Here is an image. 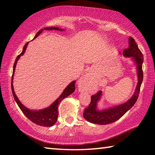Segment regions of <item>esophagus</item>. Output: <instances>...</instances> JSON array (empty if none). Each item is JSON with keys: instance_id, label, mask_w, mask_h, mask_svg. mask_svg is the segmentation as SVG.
<instances>
[{"instance_id": "1", "label": "esophagus", "mask_w": 155, "mask_h": 155, "mask_svg": "<svg viewBox=\"0 0 155 155\" xmlns=\"http://www.w3.org/2000/svg\"><path fill=\"white\" fill-rule=\"evenodd\" d=\"M90 78H91V74L90 73H87V74H85L83 76H82L78 81V90L80 91L84 90V87H85V85H87V83L90 81Z\"/></svg>"}]
</instances>
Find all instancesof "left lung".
I'll use <instances>...</instances> for the list:
<instances>
[{
	"mask_svg": "<svg viewBox=\"0 0 155 155\" xmlns=\"http://www.w3.org/2000/svg\"><path fill=\"white\" fill-rule=\"evenodd\" d=\"M119 54H122L127 58H130L135 65L137 83L135 91L132 96L124 103L102 109H98V105L103 97V91H99L95 95L91 96L90 105L84 111L83 117L88 122L93 123V124L104 125L117 121L128 110L132 108V107L135 104L138 98L140 87L143 81V54L140 50L139 49L135 41L131 37L128 38V48L124 49L122 53L119 52Z\"/></svg>",
	"mask_w": 155,
	"mask_h": 155,
	"instance_id": "8db88e82",
	"label": "left lung"
}]
</instances>
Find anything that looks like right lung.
<instances>
[{"mask_svg": "<svg viewBox=\"0 0 155 155\" xmlns=\"http://www.w3.org/2000/svg\"><path fill=\"white\" fill-rule=\"evenodd\" d=\"M45 30H57L59 31H65L64 28H60L56 27H45L44 28H41L38 33H36L35 36L34 37V39H35L37 37L39 36L40 34L43 32V31ZM29 41H28L25 44V45L23 47L22 52L17 57V58L15 59V61L14 65V68H13V74L12 78V94L14 96V98L15 99V102L18 104V107H20L21 111H22L23 114H25V116L28 117V119H29L31 122H33L35 124L41 126V127H52L57 122V117H58V106L59 103H61L62 100H64L65 98H66L67 96H70V94L74 92L75 90V81H72L69 85H68L65 88V90L63 91L61 95L59 96V98H57L53 103H52L49 107H46L42 109H39V110H35V109H30L27 108V107H25L24 104H22V103L20 101V100L16 96V94L15 93L14 85H13V80H14V76L15 73V70L16 68V64L18 63V61L20 58V57L23 55L25 54L26 51V49L27 48V46Z\"/></svg>", "mask_w": 155, "mask_h": 155, "instance_id": "1", "label": "right lung"}]
</instances>
